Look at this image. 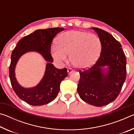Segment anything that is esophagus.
Masks as SVG:
<instances>
[{"instance_id":"1","label":"esophagus","mask_w":134,"mask_h":134,"mask_svg":"<svg viewBox=\"0 0 134 134\" xmlns=\"http://www.w3.org/2000/svg\"><path fill=\"white\" fill-rule=\"evenodd\" d=\"M72 71H73V70L71 69V68H69V69H67V72H68V74H71Z\"/></svg>"}]
</instances>
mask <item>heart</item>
<instances>
[{"label":"heart","mask_w":134,"mask_h":134,"mask_svg":"<svg viewBox=\"0 0 134 134\" xmlns=\"http://www.w3.org/2000/svg\"><path fill=\"white\" fill-rule=\"evenodd\" d=\"M57 46L51 48V55L57 61H70L78 69L91 67L98 60L102 45L98 36L86 31L71 30L63 32L56 40Z\"/></svg>","instance_id":"heart-1"}]
</instances>
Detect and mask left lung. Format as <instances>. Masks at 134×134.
<instances>
[{
	"mask_svg": "<svg viewBox=\"0 0 134 134\" xmlns=\"http://www.w3.org/2000/svg\"><path fill=\"white\" fill-rule=\"evenodd\" d=\"M102 48L97 62L80 72L77 92L90 105L101 107L118 96L126 79V57L121 44L108 32L96 27Z\"/></svg>",
	"mask_w": 134,
	"mask_h": 134,
	"instance_id": "1",
	"label": "left lung"
}]
</instances>
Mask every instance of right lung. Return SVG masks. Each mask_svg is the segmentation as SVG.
<instances>
[{
  "label": "right lung",
  "mask_w": 134,
  "mask_h": 134,
  "mask_svg": "<svg viewBox=\"0 0 134 134\" xmlns=\"http://www.w3.org/2000/svg\"><path fill=\"white\" fill-rule=\"evenodd\" d=\"M62 28L37 29L18 41L12 51L9 66L11 85L17 96L32 106L48 104L55 99L60 91V83L67 76V69H58L52 64L51 45L54 37L64 30ZM28 52H36L47 62L44 75L40 83L33 88L22 87L15 77V68L18 60Z\"/></svg>",
  "instance_id": "add662e5"
}]
</instances>
